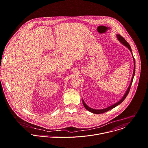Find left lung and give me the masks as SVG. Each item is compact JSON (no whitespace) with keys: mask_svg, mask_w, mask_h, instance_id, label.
<instances>
[{"mask_svg":"<svg viewBox=\"0 0 148 148\" xmlns=\"http://www.w3.org/2000/svg\"><path fill=\"white\" fill-rule=\"evenodd\" d=\"M117 38H118V39L119 40V41H120V42L122 43V44H123L124 45H125L126 47H127V48H129V49L130 51V52H132V49H131L130 46V45L128 44V42L125 39V38H124L123 37H122L120 35H117ZM133 61H134V71H133V77H132V80H131V83H130V86H129V88H128L127 91L126 92L125 95L124 96L122 97V99H121L119 101H118V102H117L116 103L114 104L113 105H112V106H110V107H107V108H106V109H101V110H96V109H93L90 108V107H89L88 106H87V105L86 104V103H84V100H83V105H84L85 108H86L87 110H88L89 112H91V113H95V114H101V113H105V112H107V111H109V110H110L113 109L114 107H116V106H118L119 104H120L121 103L123 102V100L126 99V97H127V95H128V93H129V91H130V87H131V85H132V82H133V77H134V75H135V58H133Z\"/></svg>","mask_w":148,"mask_h":148,"instance_id":"8db88e82","label":"left lung"}]
</instances>
